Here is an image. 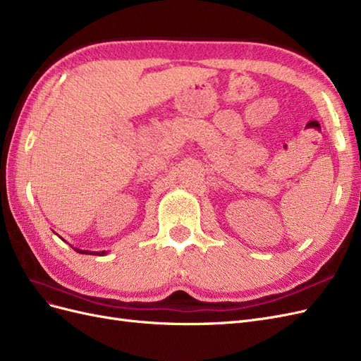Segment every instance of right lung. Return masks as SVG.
<instances>
[{"instance_id": "1", "label": "right lung", "mask_w": 361, "mask_h": 361, "mask_svg": "<svg viewBox=\"0 0 361 361\" xmlns=\"http://www.w3.org/2000/svg\"><path fill=\"white\" fill-rule=\"evenodd\" d=\"M75 251H78V253L81 255H94V256H105L108 251H89V250H81V248H76V247H72Z\"/></svg>"}]
</instances>
